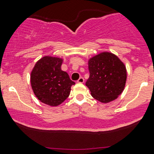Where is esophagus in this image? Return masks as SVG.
<instances>
[{
    "label": "esophagus",
    "instance_id": "34e87169",
    "mask_svg": "<svg viewBox=\"0 0 154 154\" xmlns=\"http://www.w3.org/2000/svg\"><path fill=\"white\" fill-rule=\"evenodd\" d=\"M77 83H84V79H83V77H80V78H79V80H77Z\"/></svg>",
    "mask_w": 154,
    "mask_h": 154
}]
</instances>
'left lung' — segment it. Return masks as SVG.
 Masks as SVG:
<instances>
[{"mask_svg": "<svg viewBox=\"0 0 154 154\" xmlns=\"http://www.w3.org/2000/svg\"><path fill=\"white\" fill-rule=\"evenodd\" d=\"M90 75L86 86L94 99L102 103L116 100L125 88L127 71L117 56L103 52L88 60Z\"/></svg>", "mask_w": 154, "mask_h": 154, "instance_id": "left-lung-1", "label": "left lung"}]
</instances>
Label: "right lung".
I'll return each instance as SVG.
<instances>
[{"instance_id":"add662e5","label":"right lung","mask_w":154,"mask_h":154,"mask_svg":"<svg viewBox=\"0 0 154 154\" xmlns=\"http://www.w3.org/2000/svg\"><path fill=\"white\" fill-rule=\"evenodd\" d=\"M63 60L44 57L34 66L30 74L32 91L37 98L51 106L61 104L67 99L71 87L75 84L68 73L62 71Z\"/></svg>"}]
</instances>
